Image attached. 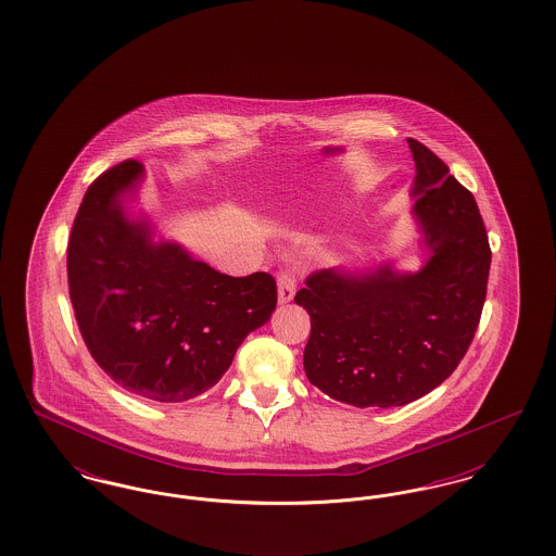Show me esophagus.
<instances>
[{"instance_id":"34e87169","label":"esophagus","mask_w":556,"mask_h":556,"mask_svg":"<svg viewBox=\"0 0 556 556\" xmlns=\"http://www.w3.org/2000/svg\"><path fill=\"white\" fill-rule=\"evenodd\" d=\"M277 286H279V302L288 304L293 300L295 293V279L291 277L288 270H279L277 273Z\"/></svg>"}]
</instances>
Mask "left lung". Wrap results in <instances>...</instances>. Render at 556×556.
<instances>
[{
  "label": "left lung",
  "mask_w": 556,
  "mask_h": 556,
  "mask_svg": "<svg viewBox=\"0 0 556 556\" xmlns=\"http://www.w3.org/2000/svg\"><path fill=\"white\" fill-rule=\"evenodd\" d=\"M408 146L415 216L431 248L424 268H323L293 298L311 315L308 381L358 408L402 406L446 381L476 338L485 302L492 250L476 198L421 141L408 137Z\"/></svg>",
  "instance_id": "8db88e82"
}]
</instances>
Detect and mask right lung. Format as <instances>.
<instances>
[{
	"mask_svg": "<svg viewBox=\"0 0 556 556\" xmlns=\"http://www.w3.org/2000/svg\"><path fill=\"white\" fill-rule=\"evenodd\" d=\"M141 168L125 160L87 189L66 250L68 293L83 342L112 381L146 400L186 402L216 386L245 336L270 318L277 283L152 243V229L121 204Z\"/></svg>",
	"mask_w": 556,
	"mask_h": 556,
	"instance_id": "1",
	"label": "right lung"
}]
</instances>
